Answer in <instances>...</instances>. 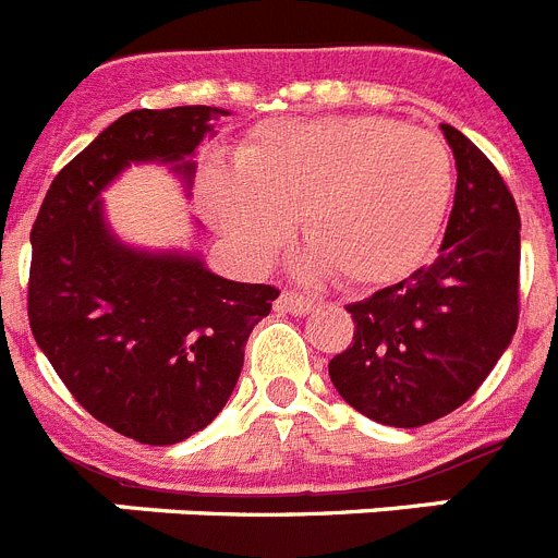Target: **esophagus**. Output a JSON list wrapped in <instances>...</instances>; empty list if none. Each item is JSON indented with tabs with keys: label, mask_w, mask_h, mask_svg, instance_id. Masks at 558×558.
<instances>
[{
	"label": "esophagus",
	"mask_w": 558,
	"mask_h": 558,
	"mask_svg": "<svg viewBox=\"0 0 558 558\" xmlns=\"http://www.w3.org/2000/svg\"><path fill=\"white\" fill-rule=\"evenodd\" d=\"M279 307L288 313H293V316H307V313L316 307V302H313L311 296H302V293H293V290H284L282 296H279Z\"/></svg>",
	"instance_id": "obj_1"
}]
</instances>
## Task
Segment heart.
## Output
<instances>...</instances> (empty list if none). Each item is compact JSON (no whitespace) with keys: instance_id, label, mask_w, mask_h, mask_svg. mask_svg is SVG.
<instances>
[{"instance_id":"1","label":"heart","mask_w":558,"mask_h":558,"mask_svg":"<svg viewBox=\"0 0 558 558\" xmlns=\"http://www.w3.org/2000/svg\"><path fill=\"white\" fill-rule=\"evenodd\" d=\"M203 192L247 262H268L299 220L311 245L304 274L378 288L432 251L454 166L435 132L389 118H290L256 130L233 166H211Z\"/></svg>"}]
</instances>
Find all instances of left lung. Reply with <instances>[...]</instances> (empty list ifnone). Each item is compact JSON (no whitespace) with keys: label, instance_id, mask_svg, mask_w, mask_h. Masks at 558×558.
Wrapping results in <instances>:
<instances>
[{"label":"left lung","instance_id":"obj_1","mask_svg":"<svg viewBox=\"0 0 558 558\" xmlns=\"http://www.w3.org/2000/svg\"><path fill=\"white\" fill-rule=\"evenodd\" d=\"M457 189L435 262L347 304L352 344L330 361L338 395L375 423L415 428L463 407L519 318V211L492 160L440 123Z\"/></svg>","mask_w":558,"mask_h":558}]
</instances>
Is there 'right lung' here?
Listing matches in <instances>:
<instances>
[{"instance_id": "1", "label": "right lung", "mask_w": 558, "mask_h": 558, "mask_svg": "<svg viewBox=\"0 0 558 558\" xmlns=\"http://www.w3.org/2000/svg\"><path fill=\"white\" fill-rule=\"evenodd\" d=\"M226 116L220 107L132 109L56 174L31 231L36 344L95 421L149 446L185 440L220 415L247 336L279 290L222 279L197 242H123L101 194L130 166L157 163L192 197L197 146Z\"/></svg>"}]
</instances>
